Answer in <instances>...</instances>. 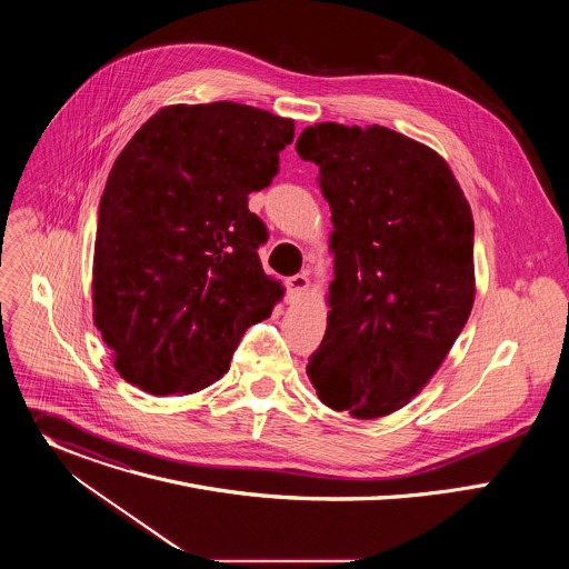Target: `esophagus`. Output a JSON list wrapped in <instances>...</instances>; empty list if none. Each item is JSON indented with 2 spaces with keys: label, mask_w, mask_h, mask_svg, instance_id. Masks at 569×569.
Returning <instances> with one entry per match:
<instances>
[{
  "label": "esophagus",
  "mask_w": 569,
  "mask_h": 569,
  "mask_svg": "<svg viewBox=\"0 0 569 569\" xmlns=\"http://www.w3.org/2000/svg\"><path fill=\"white\" fill-rule=\"evenodd\" d=\"M310 281H308V274L306 272H299V274H292L286 279V292H288V299H297L301 297L306 290H308Z\"/></svg>",
  "instance_id": "obj_1"
}]
</instances>
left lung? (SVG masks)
Wrapping results in <instances>:
<instances>
[{"label": "left lung", "mask_w": 569, "mask_h": 569, "mask_svg": "<svg viewBox=\"0 0 569 569\" xmlns=\"http://www.w3.org/2000/svg\"><path fill=\"white\" fill-rule=\"evenodd\" d=\"M297 152L319 167L336 254L306 373L329 408L387 417L426 387L472 310L470 207L443 157L382 126H310Z\"/></svg>", "instance_id": "8db88e82"}]
</instances>
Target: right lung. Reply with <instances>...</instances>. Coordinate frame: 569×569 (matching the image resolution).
Here are the masks:
<instances>
[{
  "label": "right lung",
  "mask_w": 569,
  "mask_h": 569,
  "mask_svg": "<svg viewBox=\"0 0 569 569\" xmlns=\"http://www.w3.org/2000/svg\"><path fill=\"white\" fill-rule=\"evenodd\" d=\"M292 119L218 101L152 114L110 171L94 248V323L117 371L154 396L229 369L283 288L259 261L268 227L248 196L272 184Z\"/></svg>",
  "instance_id": "obj_1"
}]
</instances>
